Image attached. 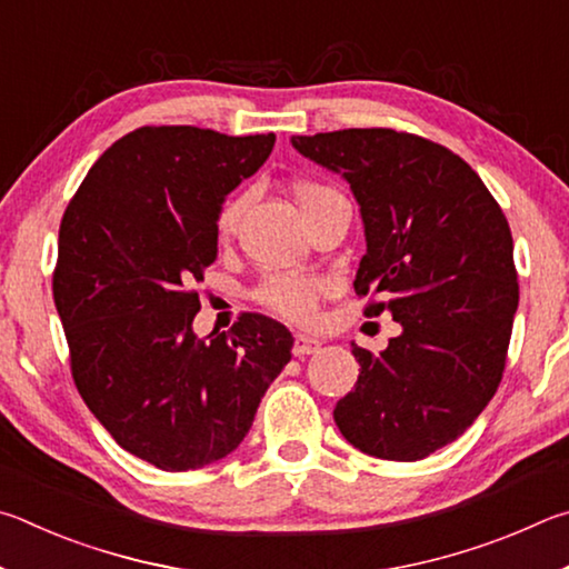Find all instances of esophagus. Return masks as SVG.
Here are the masks:
<instances>
[{
  "mask_svg": "<svg viewBox=\"0 0 569 569\" xmlns=\"http://www.w3.org/2000/svg\"><path fill=\"white\" fill-rule=\"evenodd\" d=\"M320 340H315V337H307V335H295V345H292V352L295 357H305V355H312L320 350Z\"/></svg>",
  "mask_w": 569,
  "mask_h": 569,
  "instance_id": "obj_1",
  "label": "esophagus"
}]
</instances>
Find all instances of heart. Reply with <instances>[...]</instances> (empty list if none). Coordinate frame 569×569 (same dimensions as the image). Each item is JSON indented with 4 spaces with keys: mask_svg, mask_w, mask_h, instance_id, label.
I'll return each instance as SVG.
<instances>
[{
    "mask_svg": "<svg viewBox=\"0 0 569 569\" xmlns=\"http://www.w3.org/2000/svg\"><path fill=\"white\" fill-rule=\"evenodd\" d=\"M330 194H335V189L322 182H315V179H297V182H292V197L302 214ZM242 212H244L242 197H234L222 204V209H219L217 214L219 242H227V239L234 237ZM327 290H330V284H327V279L322 277L300 274V272H272L259 282L254 297L257 302H262L267 310L284 317V320L307 322L315 315V307Z\"/></svg>",
    "mask_w": 569,
    "mask_h": 569,
    "instance_id": "heart-1",
    "label": "heart"
}]
</instances>
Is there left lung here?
Returning <instances> with one entry per match:
<instances>
[{"label": "left lung", "mask_w": 569, "mask_h": 569, "mask_svg": "<svg viewBox=\"0 0 569 569\" xmlns=\"http://www.w3.org/2000/svg\"><path fill=\"white\" fill-rule=\"evenodd\" d=\"M292 147L350 182L367 237L355 292L372 297L367 317L402 325L380 355L352 345L360 377L335 422L365 455L422 460L500 387L520 302L510 224L475 169L425 137L340 129Z\"/></svg>", "instance_id": "8db88e82"}]
</instances>
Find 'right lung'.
I'll use <instances>...</instances> for the list:
<instances>
[{
    "instance_id": "right-lung-1",
    "label": "right lung",
    "mask_w": 569,
    "mask_h": 569,
    "mask_svg": "<svg viewBox=\"0 0 569 569\" xmlns=\"http://www.w3.org/2000/svg\"><path fill=\"white\" fill-rule=\"evenodd\" d=\"M272 147V132L139 127L97 159L59 224L52 292L77 390L119 447L159 470L237 450L292 357L290 330L264 315L192 332L219 209Z\"/></svg>"
}]
</instances>
